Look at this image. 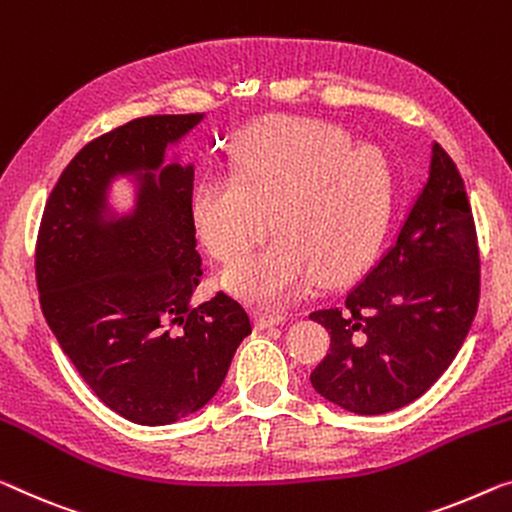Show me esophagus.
<instances>
[{
	"mask_svg": "<svg viewBox=\"0 0 512 512\" xmlns=\"http://www.w3.org/2000/svg\"><path fill=\"white\" fill-rule=\"evenodd\" d=\"M286 320V316L279 311H270V309H258L256 311V329H270L277 327L281 322Z\"/></svg>",
	"mask_w": 512,
	"mask_h": 512,
	"instance_id": "obj_1",
	"label": "esophagus"
}]
</instances>
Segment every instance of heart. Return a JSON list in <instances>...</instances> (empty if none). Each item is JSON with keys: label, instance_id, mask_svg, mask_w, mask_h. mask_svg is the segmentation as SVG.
Here are the masks:
<instances>
[{"label": "heart", "instance_id": "heart-1", "mask_svg": "<svg viewBox=\"0 0 512 512\" xmlns=\"http://www.w3.org/2000/svg\"><path fill=\"white\" fill-rule=\"evenodd\" d=\"M320 121H283L251 132L233 153V174L203 178L192 222L219 261L226 288L258 304L293 300L318 277H338L375 254L387 231L396 176L375 144Z\"/></svg>", "mask_w": 512, "mask_h": 512}]
</instances>
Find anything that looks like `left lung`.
Listing matches in <instances>:
<instances>
[{
	"instance_id": "obj_1",
	"label": "left lung",
	"mask_w": 512,
	"mask_h": 512,
	"mask_svg": "<svg viewBox=\"0 0 512 512\" xmlns=\"http://www.w3.org/2000/svg\"><path fill=\"white\" fill-rule=\"evenodd\" d=\"M478 263L465 183L432 141L428 180L391 247L341 302L309 316L332 338L311 373L313 389L361 416L423 396L465 343L478 306Z\"/></svg>"
}]
</instances>
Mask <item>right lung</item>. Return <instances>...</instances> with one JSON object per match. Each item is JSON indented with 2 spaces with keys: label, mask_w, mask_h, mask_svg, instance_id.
I'll use <instances>...</instances> for the list:
<instances>
[{
  "label": "right lung",
  "mask_w": 512,
  "mask_h": 512,
  "mask_svg": "<svg viewBox=\"0 0 512 512\" xmlns=\"http://www.w3.org/2000/svg\"><path fill=\"white\" fill-rule=\"evenodd\" d=\"M203 119L146 116L93 139L59 176L38 231L47 325L91 391L139 426H169L208 405L251 334L233 297L192 302L203 274L194 162L176 148ZM119 179L133 190L128 209L113 203Z\"/></svg>",
  "instance_id": "add662e5"
}]
</instances>
